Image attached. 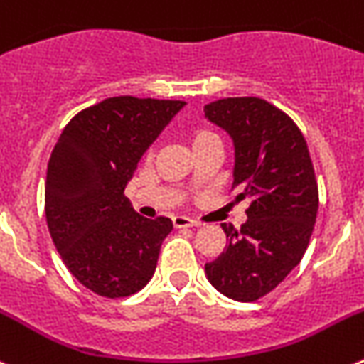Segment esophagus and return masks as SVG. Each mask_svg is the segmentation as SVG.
Listing matches in <instances>:
<instances>
[{"mask_svg":"<svg viewBox=\"0 0 364 364\" xmlns=\"http://www.w3.org/2000/svg\"><path fill=\"white\" fill-rule=\"evenodd\" d=\"M172 225L176 228H185V227H198L199 223L194 221V219L186 218V215H174L172 218Z\"/></svg>","mask_w":364,"mask_h":364,"instance_id":"34e87169","label":"esophagus"}]
</instances>
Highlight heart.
I'll list each match as a JSON object with an SVG mask.
<instances>
[{
    "label": "heart",
    "instance_id": "b5f03b06",
    "mask_svg": "<svg viewBox=\"0 0 364 364\" xmlns=\"http://www.w3.org/2000/svg\"><path fill=\"white\" fill-rule=\"evenodd\" d=\"M212 137H218L214 132H212V130H208V129L194 130V132H192V146L198 145V143L206 141V139H212Z\"/></svg>",
    "mask_w": 364,
    "mask_h": 364
}]
</instances>
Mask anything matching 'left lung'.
Wrapping results in <instances>:
<instances>
[{
    "label": "left lung",
    "instance_id": "8db88e82",
    "mask_svg": "<svg viewBox=\"0 0 364 364\" xmlns=\"http://www.w3.org/2000/svg\"><path fill=\"white\" fill-rule=\"evenodd\" d=\"M205 116L234 139L235 203L247 223H223L227 247L205 264L223 296L252 303L272 292L303 259L316 225L319 190L309 145L294 119L261 97H225Z\"/></svg>",
    "mask_w": 364,
    "mask_h": 364
}]
</instances>
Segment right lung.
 Listing matches in <instances>:
<instances>
[{
	"instance_id": "obj_1",
	"label": "right lung",
	"mask_w": 364,
	"mask_h": 364,
	"mask_svg": "<svg viewBox=\"0 0 364 364\" xmlns=\"http://www.w3.org/2000/svg\"><path fill=\"white\" fill-rule=\"evenodd\" d=\"M185 101L116 96L68 121L50 154L45 215L70 274L109 299L139 292L154 276L168 218L134 212L125 186Z\"/></svg>"
}]
</instances>
